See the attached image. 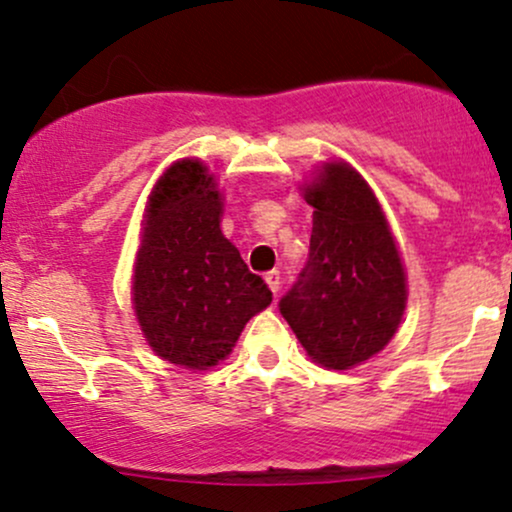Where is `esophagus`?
Masks as SVG:
<instances>
[{"label":"esophagus","instance_id":"1","mask_svg":"<svg viewBox=\"0 0 512 512\" xmlns=\"http://www.w3.org/2000/svg\"><path fill=\"white\" fill-rule=\"evenodd\" d=\"M264 281H267V286H269V291L274 293H279V289H281V276H279V272H276V269H272V272H267L264 274Z\"/></svg>","mask_w":512,"mask_h":512}]
</instances>
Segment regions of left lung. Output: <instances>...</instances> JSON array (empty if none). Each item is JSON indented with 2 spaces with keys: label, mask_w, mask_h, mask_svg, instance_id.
<instances>
[{
  "label": "left lung",
  "mask_w": 512,
  "mask_h": 512,
  "mask_svg": "<svg viewBox=\"0 0 512 512\" xmlns=\"http://www.w3.org/2000/svg\"><path fill=\"white\" fill-rule=\"evenodd\" d=\"M313 207L308 262L279 313L320 366L346 370L378 354L407 303L399 252L361 175L332 163L305 187Z\"/></svg>",
  "instance_id": "1"
}]
</instances>
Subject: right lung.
Returning <instances> with one entry per match:
<instances>
[{
  "label": "right lung",
  "instance_id": "obj_1",
  "mask_svg": "<svg viewBox=\"0 0 512 512\" xmlns=\"http://www.w3.org/2000/svg\"><path fill=\"white\" fill-rule=\"evenodd\" d=\"M221 197L199 161H180L151 195L134 269V310L151 349L185 368L231 354L245 322L272 303L221 233Z\"/></svg>",
  "mask_w": 512,
  "mask_h": 512
}]
</instances>
